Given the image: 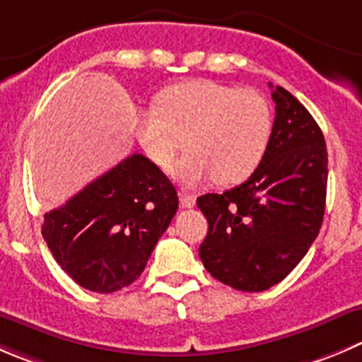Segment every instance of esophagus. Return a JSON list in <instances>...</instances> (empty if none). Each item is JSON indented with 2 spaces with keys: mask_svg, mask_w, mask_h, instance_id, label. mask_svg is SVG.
I'll return each mask as SVG.
<instances>
[{
  "mask_svg": "<svg viewBox=\"0 0 362 362\" xmlns=\"http://www.w3.org/2000/svg\"><path fill=\"white\" fill-rule=\"evenodd\" d=\"M178 198H180V205L185 206V209H191V206H194V203H196V196L187 194V192H180V194H178Z\"/></svg>",
  "mask_w": 362,
  "mask_h": 362,
  "instance_id": "obj_1",
  "label": "esophagus"
}]
</instances>
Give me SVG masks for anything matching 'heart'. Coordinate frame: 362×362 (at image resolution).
<instances>
[{
  "label": "heart",
  "mask_w": 362,
  "mask_h": 362,
  "mask_svg": "<svg viewBox=\"0 0 362 362\" xmlns=\"http://www.w3.org/2000/svg\"><path fill=\"white\" fill-rule=\"evenodd\" d=\"M272 110L256 90L210 79H192L166 88L157 107L141 111L136 134L146 156L166 170L187 145V153L175 164L173 175L185 185L212 180L219 185L244 182L265 157L272 136Z\"/></svg>",
  "instance_id": "obj_1"
}]
</instances>
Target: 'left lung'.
<instances>
[{
    "label": "left lung",
    "mask_w": 362,
    "mask_h": 362,
    "mask_svg": "<svg viewBox=\"0 0 362 362\" xmlns=\"http://www.w3.org/2000/svg\"><path fill=\"white\" fill-rule=\"evenodd\" d=\"M272 99V136L255 173L231 191L196 199L209 221L199 258L214 278L242 292L283 281L315 242L325 212L324 134L285 88L276 86Z\"/></svg>",
    "instance_id": "left-lung-1"
}]
</instances>
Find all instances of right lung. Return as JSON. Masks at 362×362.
<instances>
[{
    "instance_id": "obj_1",
    "label": "right lung",
    "mask_w": 362,
    "mask_h": 362,
    "mask_svg": "<svg viewBox=\"0 0 362 362\" xmlns=\"http://www.w3.org/2000/svg\"><path fill=\"white\" fill-rule=\"evenodd\" d=\"M177 209L170 178L145 156L132 153L45 214L42 235L77 285L111 293L141 276Z\"/></svg>"
}]
</instances>
